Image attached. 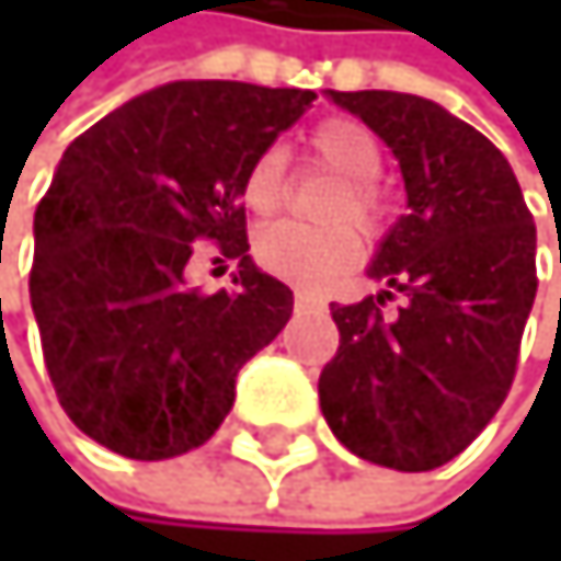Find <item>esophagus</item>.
<instances>
[{
  "label": "esophagus",
  "mask_w": 561,
  "mask_h": 561,
  "mask_svg": "<svg viewBox=\"0 0 561 561\" xmlns=\"http://www.w3.org/2000/svg\"><path fill=\"white\" fill-rule=\"evenodd\" d=\"M293 302H296V309H312V306H319V299H316L312 293H306V289H296V293H293Z\"/></svg>",
  "instance_id": "esophagus-1"
}]
</instances>
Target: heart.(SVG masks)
Returning <instances> with one entry per match:
<instances>
[{"label":"heart","mask_w":561,"mask_h":561,"mask_svg":"<svg viewBox=\"0 0 561 561\" xmlns=\"http://www.w3.org/2000/svg\"><path fill=\"white\" fill-rule=\"evenodd\" d=\"M309 150L319 168L336 174V187L322 202L319 215L330 225H296L278 221L255 234L252 255L259 268L275 278L327 289L343 278L359 259V225L363 231H377L383 225L387 205L377 187L383 171V147L370 127L350 117H330L312 127ZM289 195V154L283 147H265L249 164L242 178V202L252 215H275Z\"/></svg>","instance_id":"b5f03b06"}]
</instances>
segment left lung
Returning a JSON list of instances; mask_svg holds the SVG:
<instances>
[{
  "label": "left lung",
  "instance_id": "left-lung-1",
  "mask_svg": "<svg viewBox=\"0 0 561 561\" xmlns=\"http://www.w3.org/2000/svg\"><path fill=\"white\" fill-rule=\"evenodd\" d=\"M330 96L393 150L407 215L366 268L383 293L330 306L340 350L319 374V407L356 458L431 471L458 458L512 390L538 289L535 221L502 150L434 100ZM393 295L404 302L387 317Z\"/></svg>",
  "mask_w": 561,
  "mask_h": 561
}]
</instances>
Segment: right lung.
<instances>
[{
  "label": "right lung",
  "instance_id": "add662e5",
  "mask_svg": "<svg viewBox=\"0 0 561 561\" xmlns=\"http://www.w3.org/2000/svg\"><path fill=\"white\" fill-rule=\"evenodd\" d=\"M312 100L178 80L67 147L36 208L30 299L59 407L96 444L134 461L205 444L239 370L283 333L293 293L249 259L242 178ZM195 241L240 259L234 290L183 283Z\"/></svg>",
  "mask_w": 561,
  "mask_h": 561
}]
</instances>
